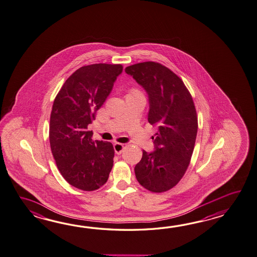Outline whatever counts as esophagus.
<instances>
[{"mask_svg": "<svg viewBox=\"0 0 257 257\" xmlns=\"http://www.w3.org/2000/svg\"><path fill=\"white\" fill-rule=\"evenodd\" d=\"M113 148H114L115 153L120 155L122 152V150L124 149V145L120 144V143H115Z\"/></svg>", "mask_w": 257, "mask_h": 257, "instance_id": "obj_1", "label": "esophagus"}]
</instances>
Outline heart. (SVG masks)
<instances>
[{
    "label": "heart",
    "mask_w": 257,
    "mask_h": 257,
    "mask_svg": "<svg viewBox=\"0 0 257 257\" xmlns=\"http://www.w3.org/2000/svg\"><path fill=\"white\" fill-rule=\"evenodd\" d=\"M136 92H139L138 90H137V89H133L132 90L131 93H136Z\"/></svg>",
    "instance_id": "heart-1"
}]
</instances>
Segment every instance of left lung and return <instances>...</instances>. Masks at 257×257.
Wrapping results in <instances>:
<instances>
[{
  "instance_id": "left-lung-1",
  "label": "left lung",
  "mask_w": 257,
  "mask_h": 257,
  "mask_svg": "<svg viewBox=\"0 0 257 257\" xmlns=\"http://www.w3.org/2000/svg\"><path fill=\"white\" fill-rule=\"evenodd\" d=\"M125 72L148 93L149 122L158 126L155 151L143 150L136 177L150 192H166L183 177L194 151L198 120L193 97L183 80L161 63H136Z\"/></svg>"
}]
</instances>
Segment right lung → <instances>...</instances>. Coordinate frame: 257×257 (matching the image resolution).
Returning <instances> with one entry per match:
<instances>
[{
  "label": "right lung",
  "mask_w": 257,
  "mask_h": 257,
  "mask_svg": "<svg viewBox=\"0 0 257 257\" xmlns=\"http://www.w3.org/2000/svg\"><path fill=\"white\" fill-rule=\"evenodd\" d=\"M121 64L95 63L71 74L52 105L50 144L58 170L75 188L95 191L108 181L113 166L112 144L93 141L88 131L105 102Z\"/></svg>",
  "instance_id": "right-lung-1"
}]
</instances>
